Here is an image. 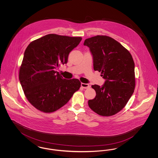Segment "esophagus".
<instances>
[{
	"instance_id": "obj_1",
	"label": "esophagus",
	"mask_w": 158,
	"mask_h": 158,
	"mask_svg": "<svg viewBox=\"0 0 158 158\" xmlns=\"http://www.w3.org/2000/svg\"><path fill=\"white\" fill-rule=\"evenodd\" d=\"M81 86H82V88H83V89H87V88H89L90 87L89 84L84 83H81Z\"/></svg>"
}]
</instances>
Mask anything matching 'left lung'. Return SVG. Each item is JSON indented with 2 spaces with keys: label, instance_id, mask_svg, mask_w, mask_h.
<instances>
[{
  "label": "left lung",
  "instance_id": "obj_1",
  "mask_svg": "<svg viewBox=\"0 0 158 158\" xmlns=\"http://www.w3.org/2000/svg\"><path fill=\"white\" fill-rule=\"evenodd\" d=\"M94 59V69L105 79L102 86L92 85L96 97L88 101L95 113L109 117L126 106L135 88V62L125 47L113 38L97 35L85 40Z\"/></svg>",
  "mask_w": 158,
  "mask_h": 158
}]
</instances>
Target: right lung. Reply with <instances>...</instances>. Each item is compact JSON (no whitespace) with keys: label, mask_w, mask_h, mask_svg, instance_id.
Returning <instances> with one entry per match:
<instances>
[{"label":"right lung","mask_w":158,"mask_h":158,"mask_svg":"<svg viewBox=\"0 0 158 158\" xmlns=\"http://www.w3.org/2000/svg\"><path fill=\"white\" fill-rule=\"evenodd\" d=\"M82 39L50 34L32 41L27 47L19 79L26 98L38 110L54 112L79 89V79H63L54 69L68 63L69 54Z\"/></svg>","instance_id":"obj_1"}]
</instances>
